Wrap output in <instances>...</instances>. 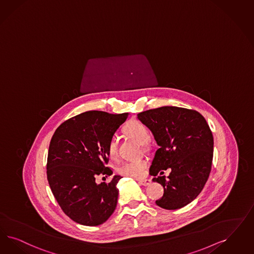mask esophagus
<instances>
[{"label": "esophagus", "instance_id": "34e87169", "mask_svg": "<svg viewBox=\"0 0 254 254\" xmlns=\"http://www.w3.org/2000/svg\"><path fill=\"white\" fill-rule=\"evenodd\" d=\"M139 183L140 185H142V186H144V187H146V186H149V185L151 184V180H149V179H142V180H139Z\"/></svg>", "mask_w": 254, "mask_h": 254}]
</instances>
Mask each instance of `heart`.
<instances>
[{"instance_id": "heart-1", "label": "heart", "mask_w": 254, "mask_h": 254, "mask_svg": "<svg viewBox=\"0 0 254 254\" xmlns=\"http://www.w3.org/2000/svg\"><path fill=\"white\" fill-rule=\"evenodd\" d=\"M125 132L136 141H138L144 148H148L149 131L147 127L139 121H131L125 127ZM107 154L113 159L117 158L118 149L117 141L114 137H112L107 143ZM148 166V161L145 158H140L136 160L125 161L117 167V172L124 176L132 178H141Z\"/></svg>"}]
</instances>
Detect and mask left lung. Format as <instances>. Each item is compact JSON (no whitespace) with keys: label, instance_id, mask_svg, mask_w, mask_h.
I'll return each mask as SVG.
<instances>
[{"label":"left lung","instance_id":"left-lung-1","mask_svg":"<svg viewBox=\"0 0 254 254\" xmlns=\"http://www.w3.org/2000/svg\"><path fill=\"white\" fill-rule=\"evenodd\" d=\"M159 145L150 175L162 185L163 196L156 201L168 210L181 208L201 193L209 177L214 140L209 126L195 110L164 106L138 114ZM171 170L168 180L163 174Z\"/></svg>","mask_w":254,"mask_h":254}]
</instances>
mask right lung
I'll return each instance as SVG.
<instances>
[{"mask_svg": "<svg viewBox=\"0 0 254 254\" xmlns=\"http://www.w3.org/2000/svg\"><path fill=\"white\" fill-rule=\"evenodd\" d=\"M127 116L89 111L62 123L53 134L47 161L48 181L64 213L77 223L100 225L115 210L116 186L122 177L114 175L101 184H96V178L113 175L107 167V143Z\"/></svg>", "mask_w": 254, "mask_h": 254, "instance_id": "1", "label": "right lung"}]
</instances>
